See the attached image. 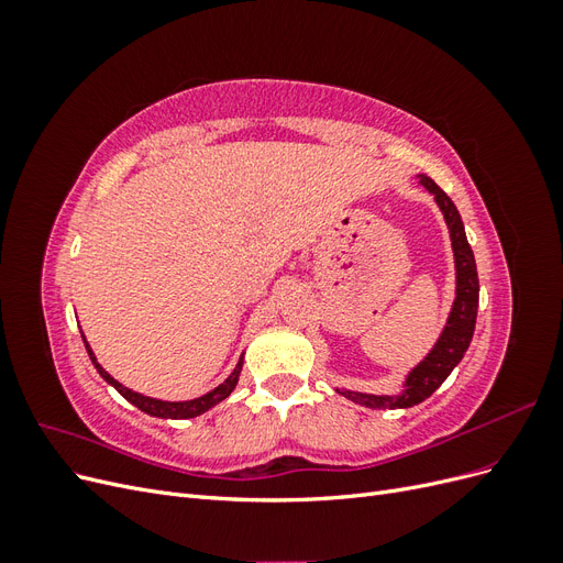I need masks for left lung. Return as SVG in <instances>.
Returning <instances> with one entry per match:
<instances>
[{"label": "left lung", "instance_id": "obj_1", "mask_svg": "<svg viewBox=\"0 0 563 563\" xmlns=\"http://www.w3.org/2000/svg\"><path fill=\"white\" fill-rule=\"evenodd\" d=\"M418 180L424 190L434 195V201L439 203L441 213L446 218L451 246L455 255V300L437 345L411 373H408L401 395H362V391L338 389L340 395L352 399L354 404L378 408V411H383V408H411L428 399L432 391L449 378V373L460 364V360H463V354L472 343L476 308H479V277H476V263L474 253L467 244L463 218H460L451 197L441 190L432 178L420 174Z\"/></svg>", "mask_w": 563, "mask_h": 563}]
</instances>
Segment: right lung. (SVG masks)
<instances>
[{
    "label": "right lung",
    "instance_id": "obj_1",
    "mask_svg": "<svg viewBox=\"0 0 563 563\" xmlns=\"http://www.w3.org/2000/svg\"><path fill=\"white\" fill-rule=\"evenodd\" d=\"M84 338V335H81ZM84 345H87V352L91 356V362L96 366V371L100 373V378H103L106 383H110L119 395H122L126 401H131L133 406H139L143 413L147 416H155V418H197L201 416L203 411H209V408H213L216 404H220L223 399H228L232 395V389L236 387V383H240V373H242V364H244V356H240V364H236V368L230 373V378L225 383H220L216 389L207 391L203 397H197V399H190V401H162V399H152V397H145V395H139V391H133L129 387H124L122 383H117L110 373L100 366L96 362V354L93 350L89 347L87 338H84Z\"/></svg>",
    "mask_w": 563,
    "mask_h": 563
}]
</instances>
